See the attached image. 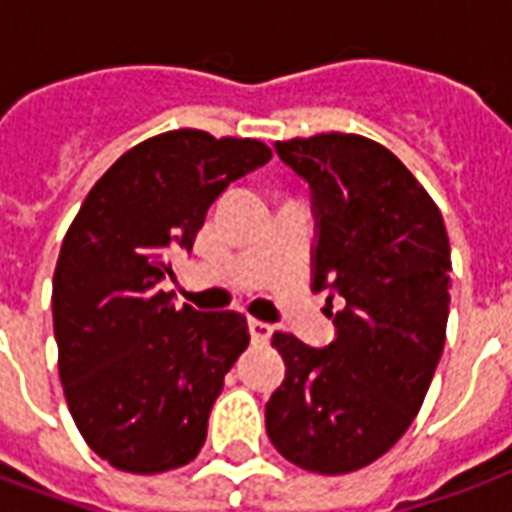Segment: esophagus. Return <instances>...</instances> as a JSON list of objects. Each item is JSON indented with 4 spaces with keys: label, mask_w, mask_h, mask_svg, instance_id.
<instances>
[{
    "label": "esophagus",
    "mask_w": 512,
    "mask_h": 512,
    "mask_svg": "<svg viewBox=\"0 0 512 512\" xmlns=\"http://www.w3.org/2000/svg\"><path fill=\"white\" fill-rule=\"evenodd\" d=\"M271 332H274V329H271L268 323L255 321V318L249 321V334H252V343L255 345H266L268 340H271Z\"/></svg>",
    "instance_id": "obj_1"
}]
</instances>
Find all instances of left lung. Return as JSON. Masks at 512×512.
<instances>
[{"mask_svg": "<svg viewBox=\"0 0 512 512\" xmlns=\"http://www.w3.org/2000/svg\"><path fill=\"white\" fill-rule=\"evenodd\" d=\"M274 150L310 186L312 290L343 310L323 348L274 334L285 381L266 403L268 439L307 472H356L428 395L450 315V241L428 191L373 139L318 134Z\"/></svg>", "mask_w": 512, "mask_h": 512, "instance_id": "1", "label": "left lung"}]
</instances>
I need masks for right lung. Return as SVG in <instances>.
Here are the masks:
<instances>
[{
  "mask_svg": "<svg viewBox=\"0 0 512 512\" xmlns=\"http://www.w3.org/2000/svg\"><path fill=\"white\" fill-rule=\"evenodd\" d=\"M268 158L257 139L153 136L106 169L62 241L51 293L62 389L84 441L120 472H169L205 444L249 326L241 312L178 310L161 282L216 197Z\"/></svg>",
  "mask_w": 512,
  "mask_h": 512,
  "instance_id": "right-lung-1",
  "label": "right lung"
}]
</instances>
